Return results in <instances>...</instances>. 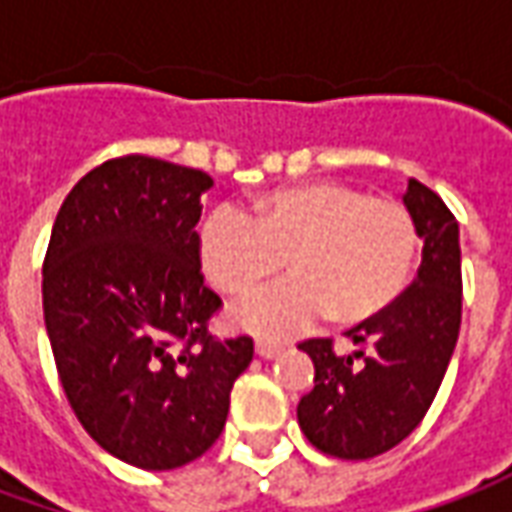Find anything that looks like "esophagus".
<instances>
[{
  "instance_id": "esophagus-1",
  "label": "esophagus",
  "mask_w": 512,
  "mask_h": 512,
  "mask_svg": "<svg viewBox=\"0 0 512 512\" xmlns=\"http://www.w3.org/2000/svg\"><path fill=\"white\" fill-rule=\"evenodd\" d=\"M255 354L260 356V359H277V356L282 354V345L266 343V340H260V343L255 345Z\"/></svg>"
}]
</instances>
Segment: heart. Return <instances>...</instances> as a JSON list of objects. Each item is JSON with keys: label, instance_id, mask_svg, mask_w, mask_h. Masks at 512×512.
Segmentation results:
<instances>
[{"label": "heart", "instance_id": "b5f03b06", "mask_svg": "<svg viewBox=\"0 0 512 512\" xmlns=\"http://www.w3.org/2000/svg\"><path fill=\"white\" fill-rule=\"evenodd\" d=\"M417 224L389 197L318 180L263 194L255 219L219 208L202 224L200 257L213 288L249 299L277 277L290 279L235 310L246 332L285 337L329 312L334 323H365L406 290L417 257Z\"/></svg>", "mask_w": 512, "mask_h": 512}]
</instances>
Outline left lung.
<instances>
[{"label":"left lung","mask_w":512,"mask_h":512,"mask_svg":"<svg viewBox=\"0 0 512 512\" xmlns=\"http://www.w3.org/2000/svg\"><path fill=\"white\" fill-rule=\"evenodd\" d=\"M422 238L417 279L381 315L348 329L354 354L332 340L299 348L315 365V386L301 397L299 425L312 447L345 461L392 450L428 414L461 332L458 222L436 191L408 180L403 194Z\"/></svg>","instance_id":"obj_1"}]
</instances>
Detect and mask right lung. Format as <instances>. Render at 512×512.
Listing matches in <instances>:
<instances>
[{
	"label": "right lung",
	"instance_id": "add662e5",
	"mask_svg": "<svg viewBox=\"0 0 512 512\" xmlns=\"http://www.w3.org/2000/svg\"><path fill=\"white\" fill-rule=\"evenodd\" d=\"M211 175L150 156L90 169L43 260V318L84 430L120 461L167 472L219 439L255 345L213 340L222 299L200 274Z\"/></svg>",
	"mask_w": 512,
	"mask_h": 512
}]
</instances>
